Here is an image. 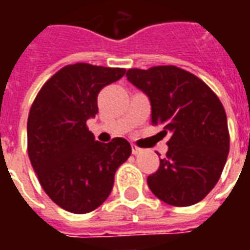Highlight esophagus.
<instances>
[{
  "mask_svg": "<svg viewBox=\"0 0 250 250\" xmlns=\"http://www.w3.org/2000/svg\"><path fill=\"white\" fill-rule=\"evenodd\" d=\"M131 148H132V154H135V156H136V154H139V153L141 152V149L137 148L135 144H131Z\"/></svg>",
  "mask_w": 250,
  "mask_h": 250,
  "instance_id": "1",
  "label": "esophagus"
}]
</instances>
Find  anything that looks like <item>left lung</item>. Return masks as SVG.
Instances as JSON below:
<instances>
[{"mask_svg":"<svg viewBox=\"0 0 250 250\" xmlns=\"http://www.w3.org/2000/svg\"><path fill=\"white\" fill-rule=\"evenodd\" d=\"M127 80L148 96L153 125L171 133L166 157L148 176L149 188L168 205L197 204L217 184L229 156L222 102L201 79L175 66L131 68Z\"/></svg>","mask_w":250,"mask_h":250,"instance_id":"obj_1","label":"left lung"}]
</instances>
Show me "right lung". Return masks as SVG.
<instances>
[{
  "label": "right lung",
  "instance_id": "1",
  "mask_svg": "<svg viewBox=\"0 0 250 250\" xmlns=\"http://www.w3.org/2000/svg\"><path fill=\"white\" fill-rule=\"evenodd\" d=\"M125 68L68 64L42 85L27 122L28 157L42 189L70 213L85 214L109 197L115 171L131 156L123 137L94 140L86 121L98 113L97 96Z\"/></svg>",
  "mask_w": 250,
  "mask_h": 250
}]
</instances>
